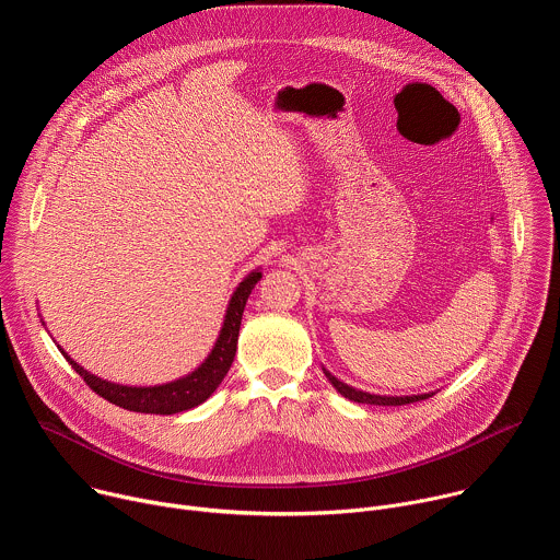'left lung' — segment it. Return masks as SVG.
<instances>
[{"instance_id": "obj_1", "label": "left lung", "mask_w": 560, "mask_h": 560, "mask_svg": "<svg viewBox=\"0 0 560 560\" xmlns=\"http://www.w3.org/2000/svg\"><path fill=\"white\" fill-rule=\"evenodd\" d=\"M323 374L327 376V381L331 383V387L347 400L351 402H358V405H374V407H400V405H411V402H420V400H427L433 396V392L429 394H418V396H378V394H369V392H362V389H355L342 381H338L331 371H327L323 366Z\"/></svg>"}]
</instances>
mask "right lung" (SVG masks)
I'll return each mask as SVG.
<instances>
[{
  "mask_svg": "<svg viewBox=\"0 0 560 560\" xmlns=\"http://www.w3.org/2000/svg\"><path fill=\"white\" fill-rule=\"evenodd\" d=\"M259 279H261V268H255L240 281V285L235 288V292L231 294V301L226 305L224 323H222V329L218 334L213 349L194 371H189V374L177 378V381H171L164 385H151V387L118 385V383L94 376L92 371L83 369L77 360H72L68 355V351H63L61 345H57V347L63 353V358L72 364L77 374L90 385L92 392H96L101 398H105L107 402H112L120 409L136 411V413H155V416H173V413L196 409L213 396V392L222 385L224 376L229 374V369L235 360V351H237L242 314H244L246 301Z\"/></svg>",
  "mask_w": 560,
  "mask_h": 560,
  "instance_id": "add662e5",
  "label": "right lung"
}]
</instances>
